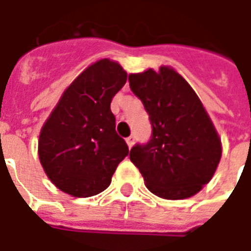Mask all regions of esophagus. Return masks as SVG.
Here are the masks:
<instances>
[{"label":"esophagus","mask_w":251,"mask_h":251,"mask_svg":"<svg viewBox=\"0 0 251 251\" xmlns=\"http://www.w3.org/2000/svg\"><path fill=\"white\" fill-rule=\"evenodd\" d=\"M126 141H127V146L129 147V148H132V146H133V143H135V136H129V137H127V139H126Z\"/></svg>","instance_id":"obj_1"}]
</instances>
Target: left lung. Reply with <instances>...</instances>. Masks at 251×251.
Masks as SVG:
<instances>
[{"label": "left lung", "mask_w": 251, "mask_h": 251, "mask_svg": "<svg viewBox=\"0 0 251 251\" xmlns=\"http://www.w3.org/2000/svg\"><path fill=\"white\" fill-rule=\"evenodd\" d=\"M129 87L144 104L152 124L146 146L129 159L146 186L165 200L195 196L212 180L221 160V137L190 84L169 66L129 74Z\"/></svg>", "instance_id": "8db88e82"}]
</instances>
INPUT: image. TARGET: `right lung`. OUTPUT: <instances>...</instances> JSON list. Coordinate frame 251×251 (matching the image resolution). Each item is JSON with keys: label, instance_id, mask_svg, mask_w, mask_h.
<instances>
[{"label": "right lung", "instance_id": "right-lung-1", "mask_svg": "<svg viewBox=\"0 0 251 251\" xmlns=\"http://www.w3.org/2000/svg\"><path fill=\"white\" fill-rule=\"evenodd\" d=\"M127 82L118 62L90 65L66 88L41 128L38 156L54 185L74 197L108 188L129 150L115 131L111 100Z\"/></svg>", "mask_w": 251, "mask_h": 251}]
</instances>
